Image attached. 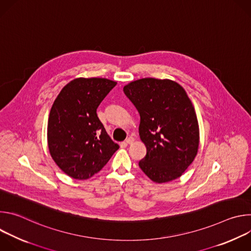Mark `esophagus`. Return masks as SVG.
I'll list each match as a JSON object with an SVG mask.
<instances>
[{
  "instance_id": "1",
  "label": "esophagus",
  "mask_w": 251,
  "mask_h": 251,
  "mask_svg": "<svg viewBox=\"0 0 251 251\" xmlns=\"http://www.w3.org/2000/svg\"><path fill=\"white\" fill-rule=\"evenodd\" d=\"M134 140H135V139H134L133 137H128V138L126 139V141H125V142L127 143V144H132V143L134 142Z\"/></svg>"
}]
</instances>
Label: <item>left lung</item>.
Masks as SVG:
<instances>
[{
  "label": "left lung",
  "instance_id": "1",
  "mask_svg": "<svg viewBox=\"0 0 251 251\" xmlns=\"http://www.w3.org/2000/svg\"><path fill=\"white\" fill-rule=\"evenodd\" d=\"M123 91L140 114L139 135L147 148L141 170L156 183L181 176L200 142L197 114L185 89L169 79L142 78Z\"/></svg>",
  "mask_w": 251,
  "mask_h": 251
}]
</instances>
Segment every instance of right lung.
Wrapping results in <instances>:
<instances>
[{"label": "right lung", "mask_w": 251, "mask_h": 251, "mask_svg": "<svg viewBox=\"0 0 251 251\" xmlns=\"http://www.w3.org/2000/svg\"><path fill=\"white\" fill-rule=\"evenodd\" d=\"M116 84L106 78H76L61 89L52 104L48 123L50 153L71 177L92 176L119 149L96 113Z\"/></svg>", "instance_id": "obj_1"}]
</instances>
